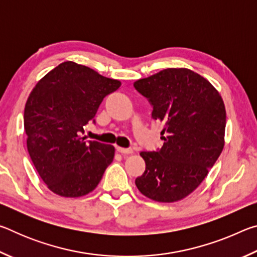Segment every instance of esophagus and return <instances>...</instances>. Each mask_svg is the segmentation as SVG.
I'll list each match as a JSON object with an SVG mask.
<instances>
[{
    "instance_id": "1",
    "label": "esophagus",
    "mask_w": 257,
    "mask_h": 257,
    "mask_svg": "<svg viewBox=\"0 0 257 257\" xmlns=\"http://www.w3.org/2000/svg\"><path fill=\"white\" fill-rule=\"evenodd\" d=\"M116 151L119 152L121 154H132L134 150L133 149H123V147H116Z\"/></svg>"
}]
</instances>
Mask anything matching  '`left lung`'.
<instances>
[{
	"mask_svg": "<svg viewBox=\"0 0 257 257\" xmlns=\"http://www.w3.org/2000/svg\"><path fill=\"white\" fill-rule=\"evenodd\" d=\"M134 87L149 99L164 141L156 152H141L146 168L135 184L153 201H180L201 185L223 150L224 103L210 81L185 68L164 69Z\"/></svg>",
	"mask_w": 257,
	"mask_h": 257,
	"instance_id": "left-lung-1",
	"label": "left lung"
}]
</instances>
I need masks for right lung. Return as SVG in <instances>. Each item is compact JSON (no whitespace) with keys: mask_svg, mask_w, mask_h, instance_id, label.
Returning <instances> with one entry per match:
<instances>
[{"mask_svg":"<svg viewBox=\"0 0 257 257\" xmlns=\"http://www.w3.org/2000/svg\"><path fill=\"white\" fill-rule=\"evenodd\" d=\"M121 82L67 61L37 82L25 106L27 149L49 189L63 197L93 191L114 158V147L81 137L106 95Z\"/></svg>","mask_w":257,"mask_h":257,"instance_id":"1","label":"right lung"}]
</instances>
